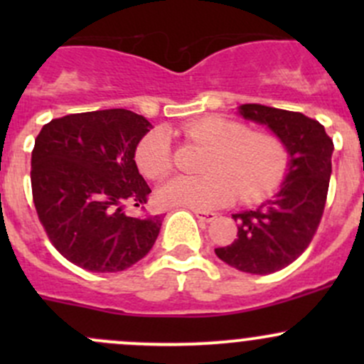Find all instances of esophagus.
<instances>
[{
    "mask_svg": "<svg viewBox=\"0 0 364 364\" xmlns=\"http://www.w3.org/2000/svg\"><path fill=\"white\" fill-rule=\"evenodd\" d=\"M193 215L197 216V218L200 220V222H213V220L216 218V213H211V211H200V209H193Z\"/></svg>",
    "mask_w": 364,
    "mask_h": 364,
    "instance_id": "obj_1",
    "label": "esophagus"
}]
</instances>
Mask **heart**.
I'll list each match as a JSON object with an SVG mask.
<instances>
[{
	"label": "heart",
	"mask_w": 364,
	"mask_h": 364,
	"mask_svg": "<svg viewBox=\"0 0 364 364\" xmlns=\"http://www.w3.org/2000/svg\"><path fill=\"white\" fill-rule=\"evenodd\" d=\"M183 135L211 148L203 178L176 176L159 188L161 205L215 209L232 203L241 193L247 203L271 196L287 174L289 151L280 137L250 132L240 121L208 116L183 127ZM137 167L146 178L159 179L171 172L172 146L165 132L142 137L135 151Z\"/></svg>",
	"instance_id": "1"
}]
</instances>
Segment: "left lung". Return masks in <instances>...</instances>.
<instances>
[{"label": "left lung", "mask_w": 364, "mask_h": 364, "mask_svg": "<svg viewBox=\"0 0 364 364\" xmlns=\"http://www.w3.org/2000/svg\"><path fill=\"white\" fill-rule=\"evenodd\" d=\"M240 114L282 139L289 151V172L274 199L255 211L232 215L236 240L215 253L243 273L269 274L294 262L314 240L328 199L335 146L318 121L301 112L245 104Z\"/></svg>", "instance_id": "obj_1"}]
</instances>
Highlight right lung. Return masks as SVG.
I'll use <instances>...</instances> for the list:
<instances>
[{
	"label": "right lung",
	"mask_w": 364,
	"mask_h": 364,
	"mask_svg": "<svg viewBox=\"0 0 364 364\" xmlns=\"http://www.w3.org/2000/svg\"><path fill=\"white\" fill-rule=\"evenodd\" d=\"M151 123L127 109L68 114L43 124L31 153L33 203L65 259L93 273H117L148 255L161 215L134 216L151 188L135 149Z\"/></svg>",
	"instance_id": "obj_1"
}]
</instances>
